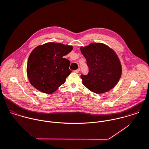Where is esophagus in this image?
Instances as JSON below:
<instances>
[{
    "label": "esophagus",
    "mask_w": 149,
    "mask_h": 149,
    "mask_svg": "<svg viewBox=\"0 0 149 149\" xmlns=\"http://www.w3.org/2000/svg\"><path fill=\"white\" fill-rule=\"evenodd\" d=\"M79 72H80V68L77 69V70H74V73H78Z\"/></svg>",
    "instance_id": "obj_1"
}]
</instances>
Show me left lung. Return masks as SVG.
<instances>
[{"label":"left lung","mask_w":149,"mask_h":149,"mask_svg":"<svg viewBox=\"0 0 149 149\" xmlns=\"http://www.w3.org/2000/svg\"><path fill=\"white\" fill-rule=\"evenodd\" d=\"M89 68L87 75H81L83 85L95 94L113 89L119 81L122 66L116 52L102 43H91L80 47Z\"/></svg>","instance_id":"obj_1"}]
</instances>
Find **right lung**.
<instances>
[{
    "label": "right lung",
    "mask_w": 149,
    "mask_h": 149,
    "mask_svg": "<svg viewBox=\"0 0 149 149\" xmlns=\"http://www.w3.org/2000/svg\"><path fill=\"white\" fill-rule=\"evenodd\" d=\"M73 49L72 46L54 42L35 48L29 56L26 67L31 84L45 94L56 91L72 72L69 69L70 61L63 57Z\"/></svg>",
    "instance_id": "1"
}]
</instances>
